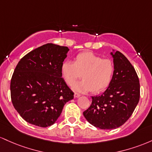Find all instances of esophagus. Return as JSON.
<instances>
[{"label": "esophagus", "mask_w": 152, "mask_h": 152, "mask_svg": "<svg viewBox=\"0 0 152 152\" xmlns=\"http://www.w3.org/2000/svg\"><path fill=\"white\" fill-rule=\"evenodd\" d=\"M74 96H75V98H78V97L80 96V94H79V93H75Z\"/></svg>", "instance_id": "34e87169"}]
</instances>
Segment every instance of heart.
Returning a JSON list of instances; mask_svg holds the SVG:
<instances>
[{
    "label": "heart",
    "instance_id": "obj_1",
    "mask_svg": "<svg viewBox=\"0 0 152 152\" xmlns=\"http://www.w3.org/2000/svg\"><path fill=\"white\" fill-rule=\"evenodd\" d=\"M61 74L68 85L82 77L83 80L73 85L75 91L100 93L111 83L114 74L113 62L102 59L93 52H85L76 56L74 62H64L61 65Z\"/></svg>",
    "mask_w": 152,
    "mask_h": 152
}]
</instances>
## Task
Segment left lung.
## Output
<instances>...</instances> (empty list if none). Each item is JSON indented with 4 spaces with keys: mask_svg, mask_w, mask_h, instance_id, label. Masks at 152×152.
<instances>
[{
    "mask_svg": "<svg viewBox=\"0 0 152 152\" xmlns=\"http://www.w3.org/2000/svg\"><path fill=\"white\" fill-rule=\"evenodd\" d=\"M114 74L111 83L100 95L92 97L83 112L86 120L100 129H115L125 124L139 101L140 85L135 69L118 51L113 50Z\"/></svg>",
    "mask_w": 152,
    "mask_h": 152,
    "instance_id": "obj_1",
    "label": "left lung"
}]
</instances>
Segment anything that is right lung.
Segmentation results:
<instances>
[{"instance_id":"right-lung-1","label":"right lung","mask_w":152,"mask_h":152,"mask_svg":"<svg viewBox=\"0 0 152 152\" xmlns=\"http://www.w3.org/2000/svg\"><path fill=\"white\" fill-rule=\"evenodd\" d=\"M69 49L46 44L19 61L11 81L13 106L26 122L48 127L57 121L74 93L61 74V65Z\"/></svg>"}]
</instances>
